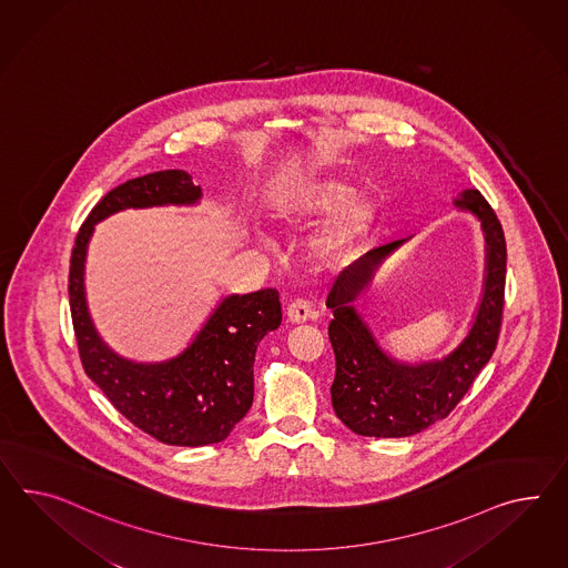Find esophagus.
Returning a JSON list of instances; mask_svg holds the SVG:
<instances>
[{
	"label": "esophagus",
	"instance_id": "obj_1",
	"mask_svg": "<svg viewBox=\"0 0 568 568\" xmlns=\"http://www.w3.org/2000/svg\"><path fill=\"white\" fill-rule=\"evenodd\" d=\"M286 317H288V321H292V323L298 325V323H305V321L313 317V308H311V305H308L306 301H294V303H291L288 308H286Z\"/></svg>",
	"mask_w": 568,
	"mask_h": 568
}]
</instances>
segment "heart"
I'll list each match as a JSON object with an SVG mask.
<instances>
[{"label":"heart","instance_id":"b5f03b06","mask_svg":"<svg viewBox=\"0 0 568 568\" xmlns=\"http://www.w3.org/2000/svg\"><path fill=\"white\" fill-rule=\"evenodd\" d=\"M323 216L327 219L311 239V253L321 265L334 267L348 262L373 234L378 205L337 176L313 175L284 191L274 212V219L286 226H303Z\"/></svg>","mask_w":568,"mask_h":568}]
</instances>
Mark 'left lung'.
Segmentation results:
<instances>
[{"label":"left lung","mask_w":568,"mask_h":568,"mask_svg":"<svg viewBox=\"0 0 568 568\" xmlns=\"http://www.w3.org/2000/svg\"><path fill=\"white\" fill-rule=\"evenodd\" d=\"M453 205L478 220L484 236L480 301L455 348L440 358L399 361L378 344L371 323L356 306L381 265L412 236L368 251L339 274L327 296V308L334 311L329 323L335 354L332 404L335 416L356 435L402 438L426 430L449 416L495 352L505 303V233L480 191L457 193Z\"/></svg>","instance_id":"left-lung-1"}]
</instances>
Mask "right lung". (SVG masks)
<instances>
[{
	"label": "right lung",
	"mask_w": 568,
	"mask_h": 568,
	"mask_svg": "<svg viewBox=\"0 0 568 568\" xmlns=\"http://www.w3.org/2000/svg\"><path fill=\"white\" fill-rule=\"evenodd\" d=\"M202 187L190 173L169 169L109 191L75 236L70 308L80 358L109 402L140 430L166 445L204 447L231 435L253 404V363L263 335L276 332V288L229 294L205 317L190 344L166 361L140 363L102 339L87 298V257L94 226L123 210L197 205Z\"/></svg>",
	"instance_id": "obj_1"
}]
</instances>
